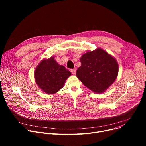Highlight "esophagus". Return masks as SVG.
<instances>
[{
	"label": "esophagus",
	"instance_id": "esophagus-1",
	"mask_svg": "<svg viewBox=\"0 0 146 146\" xmlns=\"http://www.w3.org/2000/svg\"><path fill=\"white\" fill-rule=\"evenodd\" d=\"M70 71H71V72H72V73L73 74H76V70L75 69H72V70H70Z\"/></svg>",
	"mask_w": 146,
	"mask_h": 146
}]
</instances>
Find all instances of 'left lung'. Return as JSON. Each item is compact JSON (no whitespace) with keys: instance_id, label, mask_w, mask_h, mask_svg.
<instances>
[{"instance_id":"left-lung-1","label":"left lung","mask_w":146,"mask_h":146,"mask_svg":"<svg viewBox=\"0 0 146 146\" xmlns=\"http://www.w3.org/2000/svg\"><path fill=\"white\" fill-rule=\"evenodd\" d=\"M80 61L81 66L78 68L76 76L84 85L94 92H104L117 79V60L101 48L84 54Z\"/></svg>"}]
</instances>
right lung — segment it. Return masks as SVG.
I'll list each match as a JSON object with an SVG mask.
<instances>
[{"mask_svg":"<svg viewBox=\"0 0 146 146\" xmlns=\"http://www.w3.org/2000/svg\"><path fill=\"white\" fill-rule=\"evenodd\" d=\"M37 85L47 94H54L62 88L71 72L59 65L54 58L42 60L34 73Z\"/></svg>","mask_w":146,"mask_h":146,"instance_id":"right-lung-1","label":"right lung"}]
</instances>
